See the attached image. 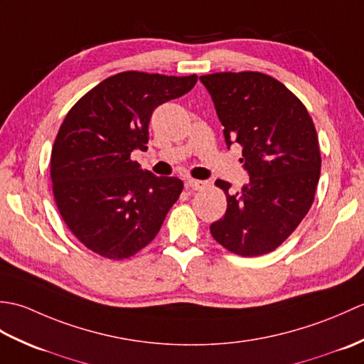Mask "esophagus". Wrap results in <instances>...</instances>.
<instances>
[{"mask_svg": "<svg viewBox=\"0 0 364 364\" xmlns=\"http://www.w3.org/2000/svg\"><path fill=\"white\" fill-rule=\"evenodd\" d=\"M205 186H206L205 181H198V180H188L186 181V188L189 191H202V189H205Z\"/></svg>", "mask_w": 364, "mask_h": 364, "instance_id": "obj_1", "label": "esophagus"}]
</instances>
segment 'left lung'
I'll use <instances>...</instances> for the list:
<instances>
[{
  "mask_svg": "<svg viewBox=\"0 0 364 364\" xmlns=\"http://www.w3.org/2000/svg\"><path fill=\"white\" fill-rule=\"evenodd\" d=\"M211 94L223 136L242 145L250 181L227 196L225 215L210 227L223 249L241 257L274 252L304 220L321 175L318 133L305 105L272 76L220 72L200 76Z\"/></svg>",
  "mask_w": 364,
  "mask_h": 364,
  "instance_id": "obj_1",
  "label": "left lung"
}]
</instances>
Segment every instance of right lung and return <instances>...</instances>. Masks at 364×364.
I'll use <instances>...</instances> for the list:
<instances>
[{
  "mask_svg": "<svg viewBox=\"0 0 364 364\" xmlns=\"http://www.w3.org/2000/svg\"><path fill=\"white\" fill-rule=\"evenodd\" d=\"M197 75L122 72L67 112L51 150V181L60 218L78 241L107 259H127L149 245L183 181L142 170L131 151L146 150L159 105L196 86Z\"/></svg>",
  "mask_w": 364,
  "mask_h": 364,
  "instance_id": "add662e5",
  "label": "right lung"
}]
</instances>
